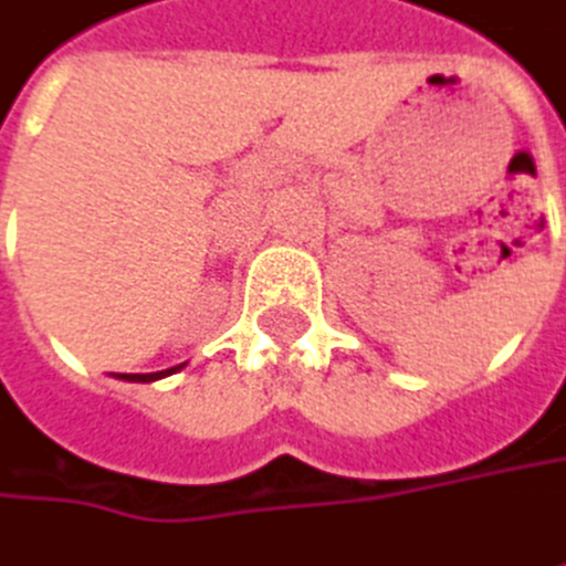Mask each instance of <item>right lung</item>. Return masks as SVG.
I'll list each match as a JSON object with an SVG mask.
<instances>
[{
    "label": "right lung",
    "instance_id": "1",
    "mask_svg": "<svg viewBox=\"0 0 566 566\" xmlns=\"http://www.w3.org/2000/svg\"><path fill=\"white\" fill-rule=\"evenodd\" d=\"M180 366H184V363H180ZM180 366H175V369H165V373H145V376H142V373H126V376H123V373H116V379H126V382H155V379H165V376H171V373H178Z\"/></svg>",
    "mask_w": 566,
    "mask_h": 566
}]
</instances>
